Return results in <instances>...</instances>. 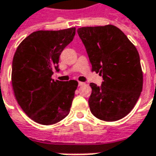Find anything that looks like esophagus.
<instances>
[{"mask_svg":"<svg viewBox=\"0 0 156 156\" xmlns=\"http://www.w3.org/2000/svg\"><path fill=\"white\" fill-rule=\"evenodd\" d=\"M84 84H85V83L82 82V81H79V82H78V85H79V86H83Z\"/></svg>","mask_w":156,"mask_h":156,"instance_id":"obj_1","label":"esophagus"}]
</instances>
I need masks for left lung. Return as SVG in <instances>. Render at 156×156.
Here are the masks:
<instances>
[{"mask_svg":"<svg viewBox=\"0 0 156 156\" xmlns=\"http://www.w3.org/2000/svg\"><path fill=\"white\" fill-rule=\"evenodd\" d=\"M77 32L85 45L92 71L103 77L100 87L90 83V111L105 122L118 121L134 108L142 90L139 53L114 25L82 27Z\"/></svg>","mask_w":156,"mask_h":156,"instance_id":"8db88e82","label":"left lung"}]
</instances>
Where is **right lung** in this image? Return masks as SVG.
Listing matches in <instances>:
<instances>
[{
    "mask_svg": "<svg viewBox=\"0 0 156 156\" xmlns=\"http://www.w3.org/2000/svg\"><path fill=\"white\" fill-rule=\"evenodd\" d=\"M75 27L39 30L18 46L12 63L11 82L21 109L42 125L62 121L69 114L78 82L54 81L61 53L73 41Z\"/></svg>",
    "mask_w": 156,
    "mask_h": 156,
    "instance_id": "obj_1",
    "label": "right lung"
}]
</instances>
